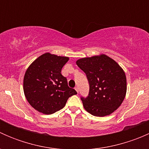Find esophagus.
<instances>
[{
  "instance_id": "1",
  "label": "esophagus",
  "mask_w": 149,
  "mask_h": 149,
  "mask_svg": "<svg viewBox=\"0 0 149 149\" xmlns=\"http://www.w3.org/2000/svg\"><path fill=\"white\" fill-rule=\"evenodd\" d=\"M75 89H76V91H77V93H79V87H78V86H76V88H75Z\"/></svg>"
}]
</instances>
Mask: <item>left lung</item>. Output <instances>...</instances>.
<instances>
[{
  "mask_svg": "<svg viewBox=\"0 0 149 149\" xmlns=\"http://www.w3.org/2000/svg\"><path fill=\"white\" fill-rule=\"evenodd\" d=\"M76 64L86 73L89 84L88 97L81 98L84 109L97 117L115 112L124 100L127 91L123 68L104 54L81 58Z\"/></svg>",
  "mask_w": 149,
  "mask_h": 149,
  "instance_id": "left-lung-1",
  "label": "left lung"
}]
</instances>
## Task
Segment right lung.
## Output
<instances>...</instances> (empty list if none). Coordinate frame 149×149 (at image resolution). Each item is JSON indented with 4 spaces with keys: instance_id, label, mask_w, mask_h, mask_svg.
<instances>
[{
    "instance_id": "1",
    "label": "right lung",
    "mask_w": 149,
    "mask_h": 149,
    "mask_svg": "<svg viewBox=\"0 0 149 149\" xmlns=\"http://www.w3.org/2000/svg\"><path fill=\"white\" fill-rule=\"evenodd\" d=\"M68 57L47 52L37 58L28 68L24 78V92L33 108L51 115L65 107L67 100L77 94L68 86L61 70Z\"/></svg>"
}]
</instances>
